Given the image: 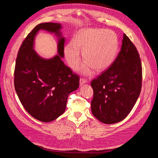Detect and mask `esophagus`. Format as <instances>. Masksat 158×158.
<instances>
[{
	"mask_svg": "<svg viewBox=\"0 0 158 158\" xmlns=\"http://www.w3.org/2000/svg\"><path fill=\"white\" fill-rule=\"evenodd\" d=\"M88 82V80L86 79H84L83 78H81L80 79V85L81 86V85H82L84 84H85Z\"/></svg>",
	"mask_w": 158,
	"mask_h": 158,
	"instance_id": "34e87169",
	"label": "esophagus"
}]
</instances>
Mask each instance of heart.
<instances>
[{
	"label": "heart",
	"instance_id": "b5f03b06",
	"mask_svg": "<svg viewBox=\"0 0 158 158\" xmlns=\"http://www.w3.org/2000/svg\"><path fill=\"white\" fill-rule=\"evenodd\" d=\"M118 49V38L112 30L103 28H89L79 31L73 41L64 47L66 62L72 69L78 67L80 51L85 60L80 69L84 74H90L92 69L98 72L103 71L112 64L116 58Z\"/></svg>",
	"mask_w": 158,
	"mask_h": 158
}]
</instances>
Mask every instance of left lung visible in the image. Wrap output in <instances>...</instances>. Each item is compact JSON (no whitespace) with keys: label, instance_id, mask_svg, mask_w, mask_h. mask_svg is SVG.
Wrapping results in <instances>:
<instances>
[{"label":"left lung","instance_id":"8db88e82","mask_svg":"<svg viewBox=\"0 0 158 158\" xmlns=\"http://www.w3.org/2000/svg\"><path fill=\"white\" fill-rule=\"evenodd\" d=\"M142 64L138 51L123 35L120 52L112 64L93 80L94 116L105 124L123 121L130 113L142 88Z\"/></svg>","mask_w":158,"mask_h":158}]
</instances>
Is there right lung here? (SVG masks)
Masks as SVG:
<instances>
[{"label":"right lung","mask_w":158,"mask_h":158,"mask_svg":"<svg viewBox=\"0 0 158 158\" xmlns=\"http://www.w3.org/2000/svg\"><path fill=\"white\" fill-rule=\"evenodd\" d=\"M59 23H42L27 35L19 49L14 69V88L23 107L33 118L47 123L63 114L69 95L79 87L78 75L73 73L64 57V38ZM40 29L58 37V55L51 59L41 57L33 49Z\"/></svg>","instance_id":"add662e5"}]
</instances>
